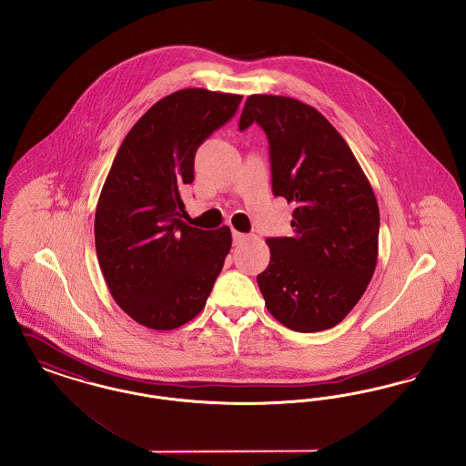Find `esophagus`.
<instances>
[{"label": "esophagus", "mask_w": 466, "mask_h": 466, "mask_svg": "<svg viewBox=\"0 0 466 466\" xmlns=\"http://www.w3.org/2000/svg\"><path fill=\"white\" fill-rule=\"evenodd\" d=\"M245 240H247V235H244V233H240V231H235V229H233V244H242V242H245Z\"/></svg>", "instance_id": "34e87169"}]
</instances>
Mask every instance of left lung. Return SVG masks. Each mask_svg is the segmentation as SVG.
I'll return each mask as SVG.
<instances>
[{
	"label": "left lung",
	"instance_id": "1",
	"mask_svg": "<svg viewBox=\"0 0 466 466\" xmlns=\"http://www.w3.org/2000/svg\"><path fill=\"white\" fill-rule=\"evenodd\" d=\"M268 137L271 189L294 203L293 237L267 238L258 286L269 314L314 333L337 326L367 291L379 254V205L342 135L314 106L275 95L245 101L240 129Z\"/></svg>",
	"mask_w": 466,
	"mask_h": 466
}]
</instances>
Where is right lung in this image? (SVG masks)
Instances as JSON below:
<instances>
[{
    "instance_id": "1",
    "label": "right lung",
    "mask_w": 466,
    "mask_h": 466,
    "mask_svg": "<svg viewBox=\"0 0 466 466\" xmlns=\"http://www.w3.org/2000/svg\"><path fill=\"white\" fill-rule=\"evenodd\" d=\"M242 101L199 87L154 103L129 129L99 195L95 242L116 303L150 329H175L203 310L231 248L228 226L182 221L180 189L195 180L198 147Z\"/></svg>"
}]
</instances>
